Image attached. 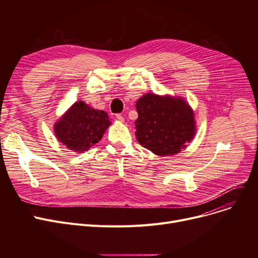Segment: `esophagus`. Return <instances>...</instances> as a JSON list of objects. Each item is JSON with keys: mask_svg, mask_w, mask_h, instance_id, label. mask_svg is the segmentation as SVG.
<instances>
[{"mask_svg": "<svg viewBox=\"0 0 258 258\" xmlns=\"http://www.w3.org/2000/svg\"><path fill=\"white\" fill-rule=\"evenodd\" d=\"M116 119H117L118 121H120V122H123V121H124V118H123V116H122L121 114H117V115H116Z\"/></svg>", "mask_w": 258, "mask_h": 258, "instance_id": "obj_1", "label": "esophagus"}]
</instances>
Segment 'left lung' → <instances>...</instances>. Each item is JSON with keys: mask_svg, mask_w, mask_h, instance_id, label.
<instances>
[{"mask_svg": "<svg viewBox=\"0 0 258 258\" xmlns=\"http://www.w3.org/2000/svg\"><path fill=\"white\" fill-rule=\"evenodd\" d=\"M136 108V138L155 155H177L194 140L195 113L183 97L147 93L137 100Z\"/></svg>", "mask_w": 258, "mask_h": 258, "instance_id": "1", "label": "left lung"}]
</instances>
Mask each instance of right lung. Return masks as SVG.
Returning a JSON list of instances; mask_svg holds the SVG:
<instances>
[{
  "mask_svg": "<svg viewBox=\"0 0 258 258\" xmlns=\"http://www.w3.org/2000/svg\"><path fill=\"white\" fill-rule=\"evenodd\" d=\"M112 124L104 111L95 110L84 101H76L54 123L57 140L75 153H85L101 140Z\"/></svg>",
  "mask_w": 258,
  "mask_h": 258,
  "instance_id": "1",
  "label": "right lung"
}]
</instances>
